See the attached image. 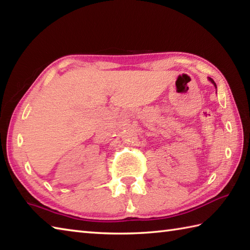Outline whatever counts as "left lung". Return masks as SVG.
<instances>
[{
  "label": "left lung",
  "instance_id": "8db88e82",
  "mask_svg": "<svg viewBox=\"0 0 250 250\" xmlns=\"http://www.w3.org/2000/svg\"><path fill=\"white\" fill-rule=\"evenodd\" d=\"M208 81H209V82H210V83H213V84H214V86H215V88H216V89H217V86H216V83H215V82H214V81H213V79H211V78H210V77H208Z\"/></svg>",
  "mask_w": 250,
  "mask_h": 250
}]
</instances>
